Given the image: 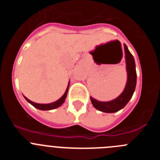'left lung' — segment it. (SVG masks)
I'll use <instances>...</instances> for the list:
<instances>
[{"instance_id":"left-lung-1","label":"left lung","mask_w":160,"mask_h":160,"mask_svg":"<svg viewBox=\"0 0 160 160\" xmlns=\"http://www.w3.org/2000/svg\"><path fill=\"white\" fill-rule=\"evenodd\" d=\"M124 49H125L126 65H127V72H128V81L122 94L115 99L109 102L98 101L92 97H90V101L92 102V105L97 110L102 112L114 113L123 108L131 98L135 90L137 74L135 59L126 45H124Z\"/></svg>"}]
</instances>
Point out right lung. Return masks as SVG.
<instances>
[{"label":"right lung","mask_w":160,"mask_h":160,"mask_svg":"<svg viewBox=\"0 0 160 160\" xmlns=\"http://www.w3.org/2000/svg\"><path fill=\"white\" fill-rule=\"evenodd\" d=\"M69 86H70V82H69V84H68V87L67 88H66L65 94H63V95L58 100L53 102L52 103H48V104H40V103H36L30 101V100L28 99L26 97H25V98L26 99V101H27L28 102L30 103L31 105H32L34 107H36L37 109H39V110H42V111H49V110H53V109L58 108V107H59L60 106H62L63 104V102H65V99H66V96H67Z\"/></svg>","instance_id":"add662e5"}]
</instances>
